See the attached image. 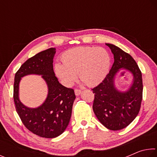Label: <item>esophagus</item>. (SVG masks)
Wrapping results in <instances>:
<instances>
[{
    "label": "esophagus",
    "mask_w": 157,
    "mask_h": 157,
    "mask_svg": "<svg viewBox=\"0 0 157 157\" xmlns=\"http://www.w3.org/2000/svg\"><path fill=\"white\" fill-rule=\"evenodd\" d=\"M81 94V91L80 90H78V89H75V94L76 96H78V95H80Z\"/></svg>",
    "instance_id": "obj_1"
}]
</instances>
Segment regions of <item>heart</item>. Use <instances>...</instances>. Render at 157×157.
<instances>
[{
	"label": "heart",
	"mask_w": 157,
	"mask_h": 157,
	"mask_svg": "<svg viewBox=\"0 0 157 157\" xmlns=\"http://www.w3.org/2000/svg\"><path fill=\"white\" fill-rule=\"evenodd\" d=\"M63 63L55 64V72L62 83L71 86L78 78L88 86L100 84L107 76L111 66V57L103 48L78 47L66 51Z\"/></svg>",
	"instance_id": "b5f03b06"
}]
</instances>
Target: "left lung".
<instances>
[{
  "mask_svg": "<svg viewBox=\"0 0 157 157\" xmlns=\"http://www.w3.org/2000/svg\"><path fill=\"white\" fill-rule=\"evenodd\" d=\"M105 44L113 54L114 62L104 80L92 89L95 94L93 110L103 125L116 131L128 126L139 112L143 98L142 74L131 55L115 45ZM121 70L128 71L133 76L126 91H121L115 86V78Z\"/></svg>",
  "mask_w": 157,
  "mask_h": 157,
  "instance_id": "obj_1",
  "label": "left lung"
}]
</instances>
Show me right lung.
Returning <instances> with one entry per match:
<instances>
[{"label": "right lung", "mask_w": 157, "mask_h": 157, "mask_svg": "<svg viewBox=\"0 0 157 157\" xmlns=\"http://www.w3.org/2000/svg\"><path fill=\"white\" fill-rule=\"evenodd\" d=\"M56 49L51 48L28 59L15 74L14 100L21 120L33 134L52 139L59 136L68 127L72 113L75 95L73 89L61 84L53 71V59ZM29 75H41L48 87V95L38 108H30L19 99L21 78Z\"/></svg>", "instance_id": "right-lung-1"}]
</instances>
